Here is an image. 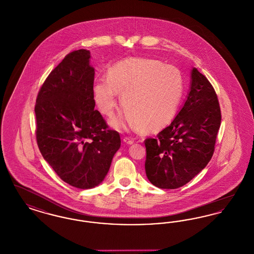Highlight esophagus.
I'll return each mask as SVG.
<instances>
[{"label":"esophagus","mask_w":254,"mask_h":254,"mask_svg":"<svg viewBox=\"0 0 254 254\" xmlns=\"http://www.w3.org/2000/svg\"><path fill=\"white\" fill-rule=\"evenodd\" d=\"M123 141L127 144L133 143V139L131 138V137H129V136H124V137H123Z\"/></svg>","instance_id":"obj_1"}]
</instances>
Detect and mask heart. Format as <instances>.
Segmentation results:
<instances>
[{
    "label": "heart",
    "instance_id": "obj_1",
    "mask_svg": "<svg viewBox=\"0 0 254 254\" xmlns=\"http://www.w3.org/2000/svg\"><path fill=\"white\" fill-rule=\"evenodd\" d=\"M93 93L99 111L107 117H112L118 105V94L122 95L129 124L144 132H155L174 120L183 94V78L175 65L132 58L112 67L108 79H96Z\"/></svg>",
    "mask_w": 254,
    "mask_h": 254
}]
</instances>
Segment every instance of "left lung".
<instances>
[{
    "mask_svg": "<svg viewBox=\"0 0 254 254\" xmlns=\"http://www.w3.org/2000/svg\"><path fill=\"white\" fill-rule=\"evenodd\" d=\"M220 105L209 79L193 67L187 99L172 123L144 140L145 172L160 189H177L207 166L220 128Z\"/></svg>",
    "mask_w": 254,
    "mask_h": 254,
    "instance_id": "1",
    "label": "left lung"
}]
</instances>
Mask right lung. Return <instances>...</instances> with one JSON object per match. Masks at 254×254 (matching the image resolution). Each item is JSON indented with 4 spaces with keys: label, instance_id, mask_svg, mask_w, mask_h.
I'll list each match as a JSON object with an SVG mask.
<instances>
[{
    "label": "right lung",
    "instance_id": "add662e5",
    "mask_svg": "<svg viewBox=\"0 0 254 254\" xmlns=\"http://www.w3.org/2000/svg\"><path fill=\"white\" fill-rule=\"evenodd\" d=\"M89 59L86 49L67 54L45 78L35 104L41 154L62 180L78 189L99 185L122 143L120 133L94 110Z\"/></svg>",
    "mask_w": 254,
    "mask_h": 254
}]
</instances>
